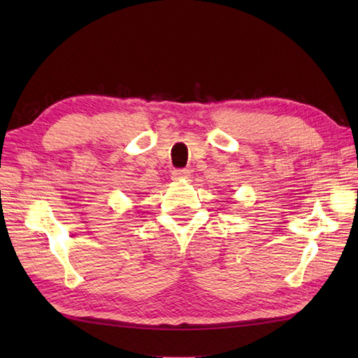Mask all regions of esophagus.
Masks as SVG:
<instances>
[{
  "mask_svg": "<svg viewBox=\"0 0 358 358\" xmlns=\"http://www.w3.org/2000/svg\"><path fill=\"white\" fill-rule=\"evenodd\" d=\"M189 175V171L187 169H177L173 172V177L175 178H185V177H187Z\"/></svg>",
  "mask_w": 358,
  "mask_h": 358,
  "instance_id": "esophagus-1",
  "label": "esophagus"
}]
</instances>
